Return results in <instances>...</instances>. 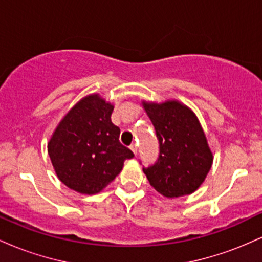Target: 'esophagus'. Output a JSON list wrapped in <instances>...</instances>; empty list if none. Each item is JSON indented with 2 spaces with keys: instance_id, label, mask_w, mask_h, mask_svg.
<instances>
[{
  "instance_id": "34e87169",
  "label": "esophagus",
  "mask_w": 262,
  "mask_h": 262,
  "mask_svg": "<svg viewBox=\"0 0 262 262\" xmlns=\"http://www.w3.org/2000/svg\"><path fill=\"white\" fill-rule=\"evenodd\" d=\"M130 149H132V151L134 152V155H137V152H138V148H137V145H135V144H132V145H130Z\"/></svg>"
}]
</instances>
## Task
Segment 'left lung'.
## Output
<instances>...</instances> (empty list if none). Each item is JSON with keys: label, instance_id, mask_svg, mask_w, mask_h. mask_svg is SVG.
I'll return each instance as SVG.
<instances>
[{"label": "left lung", "instance_id": "left-lung-1", "mask_svg": "<svg viewBox=\"0 0 262 262\" xmlns=\"http://www.w3.org/2000/svg\"><path fill=\"white\" fill-rule=\"evenodd\" d=\"M159 140L158 160L143 167L150 185L162 196L191 194L202 185L213 162L196 114L179 101L143 102Z\"/></svg>", "mask_w": 262, "mask_h": 262}]
</instances>
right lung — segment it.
<instances>
[{"instance_id": "right-lung-1", "label": "right lung", "mask_w": 262, "mask_h": 262, "mask_svg": "<svg viewBox=\"0 0 262 262\" xmlns=\"http://www.w3.org/2000/svg\"><path fill=\"white\" fill-rule=\"evenodd\" d=\"M113 104L90 95L77 102L56 127L48 152L59 180L83 194L101 192L121 172L133 151L119 141L111 121Z\"/></svg>"}]
</instances>
